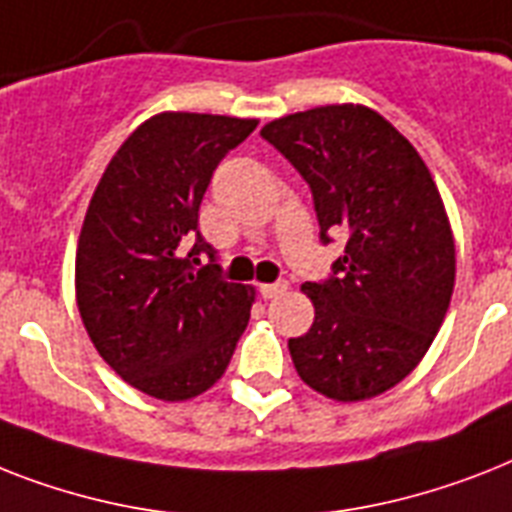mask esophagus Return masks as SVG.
I'll return each mask as SVG.
<instances>
[{
    "label": "esophagus",
    "instance_id": "esophagus-1",
    "mask_svg": "<svg viewBox=\"0 0 512 512\" xmlns=\"http://www.w3.org/2000/svg\"><path fill=\"white\" fill-rule=\"evenodd\" d=\"M286 289H289V284H286V281H276V284H260V294H263L265 299L281 297Z\"/></svg>",
    "mask_w": 512,
    "mask_h": 512
}]
</instances>
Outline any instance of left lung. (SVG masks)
<instances>
[{
	"mask_svg": "<svg viewBox=\"0 0 512 512\" xmlns=\"http://www.w3.org/2000/svg\"><path fill=\"white\" fill-rule=\"evenodd\" d=\"M313 191L321 242L347 236L326 281L302 292L315 321L289 339L315 392L357 402L400 384L434 342L455 286V242L426 162L363 105H326L260 131Z\"/></svg>",
	"mask_w": 512,
	"mask_h": 512,
	"instance_id": "8db88e82",
	"label": "left lung"
}]
</instances>
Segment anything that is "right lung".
<instances>
[{
	"label": "right lung",
	"instance_id": "1",
	"mask_svg": "<svg viewBox=\"0 0 512 512\" xmlns=\"http://www.w3.org/2000/svg\"><path fill=\"white\" fill-rule=\"evenodd\" d=\"M255 128L257 120L160 112L123 141L89 202L78 313L102 360L149 397L207 392L249 323L252 289L223 278L197 223L218 162Z\"/></svg>",
	"mask_w": 512,
	"mask_h": 512
}]
</instances>
